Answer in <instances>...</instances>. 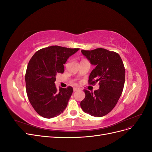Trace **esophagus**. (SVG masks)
I'll return each mask as SVG.
<instances>
[{"label":"esophagus","instance_id":"esophagus-1","mask_svg":"<svg viewBox=\"0 0 152 152\" xmlns=\"http://www.w3.org/2000/svg\"><path fill=\"white\" fill-rule=\"evenodd\" d=\"M78 90H79V88H78V87H73V91H77Z\"/></svg>","mask_w":152,"mask_h":152}]
</instances>
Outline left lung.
Returning <instances> with one entry per match:
<instances>
[{"mask_svg":"<svg viewBox=\"0 0 152 152\" xmlns=\"http://www.w3.org/2000/svg\"><path fill=\"white\" fill-rule=\"evenodd\" d=\"M81 52L95 66L89 75V84L98 82L99 88L94 93L84 89L86 97L80 107L91 116H104L115 107L122 94L125 82L124 63L118 53L103 48Z\"/></svg>","mask_w":152,"mask_h":152,"instance_id":"obj_1","label":"left lung"}]
</instances>
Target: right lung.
Wrapping results in <instances>:
<instances>
[{
  "label": "right lung",
  "mask_w": 152,
  "mask_h": 152,
  "mask_svg": "<svg viewBox=\"0 0 152 152\" xmlns=\"http://www.w3.org/2000/svg\"><path fill=\"white\" fill-rule=\"evenodd\" d=\"M79 48L53 45L41 49L31 57L27 66L25 82L29 102L39 115L50 118L63 112L73 93V88L59 87L54 82L58 73L64 72V64Z\"/></svg>",
  "instance_id": "right-lung-1"
}]
</instances>
